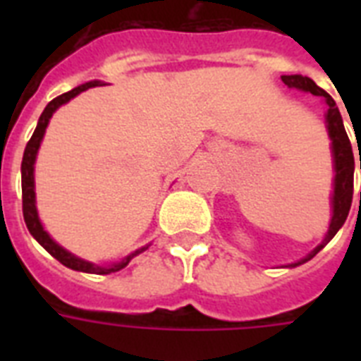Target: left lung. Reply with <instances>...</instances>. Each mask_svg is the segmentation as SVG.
I'll return each instance as SVG.
<instances>
[{"mask_svg":"<svg viewBox=\"0 0 361 361\" xmlns=\"http://www.w3.org/2000/svg\"><path fill=\"white\" fill-rule=\"evenodd\" d=\"M281 80L285 82V86L296 87L302 92H309L319 97H324L328 103V114H326V123H328V135L331 138V153H334V163H336V181H334V197H331V208H334V215H331L330 228L326 234L324 241L320 243L313 252H309L307 257L302 258L300 262L290 264L300 266V264L307 262L322 249V247L336 236L337 231L345 225V221L350 212V204H353V192H354V155H353V144L348 140L347 130L343 125V118L339 114V109L336 106V101L328 95V93L314 84L311 78L302 75H285L281 76ZM360 170H361V157H360ZM360 202H361V191H360Z\"/></svg>","mask_w":361,"mask_h":361,"instance_id":"8db88e82","label":"left lung"}]
</instances>
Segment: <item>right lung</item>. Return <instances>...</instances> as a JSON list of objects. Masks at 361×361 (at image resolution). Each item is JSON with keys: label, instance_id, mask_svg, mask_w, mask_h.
<instances>
[{"label": "right lung", "instance_id": "add662e5", "mask_svg": "<svg viewBox=\"0 0 361 361\" xmlns=\"http://www.w3.org/2000/svg\"><path fill=\"white\" fill-rule=\"evenodd\" d=\"M99 82H87V84H82V86L75 87V90H71V92L63 93V95H59V97L52 99L50 103L47 104V109L42 110L41 118H39V123H37L35 130H33V135H31L30 142H27V146L24 149V157H22V212H24V221L25 226H27V231L33 238H35L39 243H41L44 249H47L50 255H52L56 260L67 266L71 269H76V271H84V274H97V275H106V274H114V271H120L121 268H125L129 260L133 257H136L138 252L146 251L147 247H142L138 251L130 252L129 257L121 260L118 264H112V266H95L92 262H86V260H82V258L75 257V255H71L69 251H65L63 247H59L52 238L48 236L44 228H42L41 221H39V215H37V208H35V181H33V164H35V157H37V149L41 146L42 136H44V130H47V125L52 118V114L56 110L65 104L67 101H71L73 97H76L78 93L86 92L90 87L97 86Z\"/></svg>", "mask_w": 361, "mask_h": 361}]
</instances>
